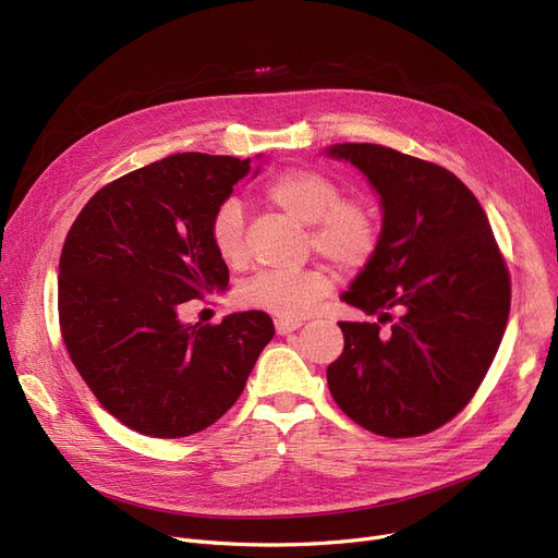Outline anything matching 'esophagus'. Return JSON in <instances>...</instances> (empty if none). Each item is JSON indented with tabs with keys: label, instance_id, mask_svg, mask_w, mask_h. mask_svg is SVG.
<instances>
[{
	"label": "esophagus",
	"instance_id": "1",
	"mask_svg": "<svg viewBox=\"0 0 558 558\" xmlns=\"http://www.w3.org/2000/svg\"><path fill=\"white\" fill-rule=\"evenodd\" d=\"M301 326H303V320L276 318V332H278V335H289V332H296Z\"/></svg>",
	"mask_w": 558,
	"mask_h": 558
}]
</instances>
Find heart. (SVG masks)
<instances>
[{"mask_svg": "<svg viewBox=\"0 0 558 558\" xmlns=\"http://www.w3.org/2000/svg\"><path fill=\"white\" fill-rule=\"evenodd\" d=\"M267 196L280 210L312 223L316 253L341 269H360L379 244V223L366 203L341 198L330 175L314 169H289L269 183ZM246 219L240 198H226L215 210L210 238L219 257L240 267L246 259ZM330 291V276L320 267L301 271H262L242 289V303L280 318H301Z\"/></svg>", "mask_w": 558, "mask_h": 558, "instance_id": "heart-1", "label": "heart"}]
</instances>
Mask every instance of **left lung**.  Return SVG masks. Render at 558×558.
Masks as SVG:
<instances>
[{
	"instance_id": "1",
	"label": "left lung",
	"mask_w": 558,
	"mask_h": 558,
	"mask_svg": "<svg viewBox=\"0 0 558 558\" xmlns=\"http://www.w3.org/2000/svg\"><path fill=\"white\" fill-rule=\"evenodd\" d=\"M324 154L357 167L383 208L379 244L341 301L392 320L387 331L339 324L330 393L375 434H427L471 402L500 348L507 264L480 201L452 171L379 144L343 142Z\"/></svg>"
}]
</instances>
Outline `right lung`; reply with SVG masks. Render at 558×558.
I'll return each mask as SVG.
<instances>
[{
  "label": "right lung",
  "mask_w": 558,
  "mask_h": 558,
  "mask_svg": "<svg viewBox=\"0 0 558 558\" xmlns=\"http://www.w3.org/2000/svg\"><path fill=\"white\" fill-rule=\"evenodd\" d=\"M251 171V158L175 154L101 187L68 232L58 264L68 353L106 412L144 436L181 438L219 421L274 339L257 310L219 326L179 316L228 287L210 223Z\"/></svg>",
  "instance_id": "1"
}]
</instances>
